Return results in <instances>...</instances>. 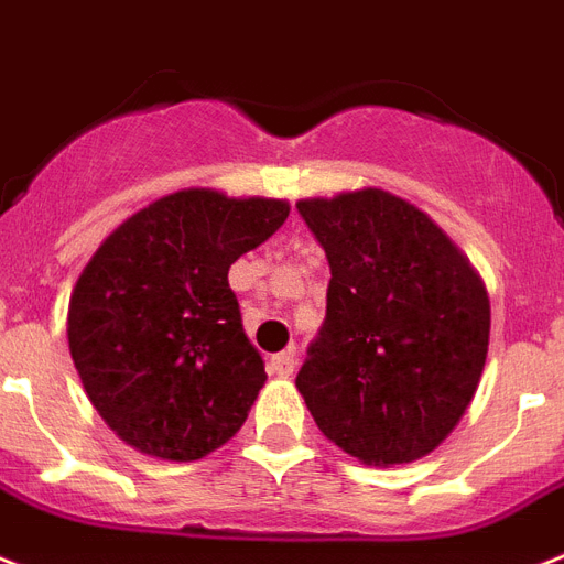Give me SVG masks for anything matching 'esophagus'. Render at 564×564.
Listing matches in <instances>:
<instances>
[{"mask_svg":"<svg viewBox=\"0 0 564 564\" xmlns=\"http://www.w3.org/2000/svg\"><path fill=\"white\" fill-rule=\"evenodd\" d=\"M268 369L279 377H291L293 369H296V348H285V351H279L268 360Z\"/></svg>","mask_w":564,"mask_h":564,"instance_id":"esophagus-1","label":"esophagus"}]
</instances>
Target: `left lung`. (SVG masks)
<instances>
[{
  "instance_id": "left-lung-1",
  "label": "left lung",
  "mask_w": 564,
  "mask_h": 564,
  "mask_svg": "<svg viewBox=\"0 0 564 564\" xmlns=\"http://www.w3.org/2000/svg\"><path fill=\"white\" fill-rule=\"evenodd\" d=\"M332 282L296 389L325 438L375 467L430 455L467 412L490 296L423 209L377 187L302 198Z\"/></svg>"
}]
</instances>
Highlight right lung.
I'll use <instances>...</instances> for the list:
<instances>
[{
  "mask_svg": "<svg viewBox=\"0 0 564 564\" xmlns=\"http://www.w3.org/2000/svg\"><path fill=\"white\" fill-rule=\"evenodd\" d=\"M288 213L282 198L178 189L126 218L88 259L68 302V348L123 444L198 460L248 421L268 375L227 271Z\"/></svg>",
  "mask_w": 564,
  "mask_h": 564,
  "instance_id": "obj_1",
  "label": "right lung"
}]
</instances>
